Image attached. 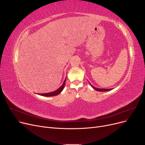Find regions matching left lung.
Returning a JSON list of instances; mask_svg holds the SVG:
<instances>
[{"label": "left lung", "mask_w": 145, "mask_h": 145, "mask_svg": "<svg viewBox=\"0 0 145 145\" xmlns=\"http://www.w3.org/2000/svg\"><path fill=\"white\" fill-rule=\"evenodd\" d=\"M90 83V85H91V86H92L95 90H96L97 91H99V92H105V91H109V90L112 89H99V88H96L94 87L92 85H91L90 83Z\"/></svg>", "instance_id": "left-lung-1"}]
</instances>
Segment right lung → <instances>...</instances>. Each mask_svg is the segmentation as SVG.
Instances as JSON below:
<instances>
[{
	"instance_id": "right-lung-1",
	"label": "right lung",
	"mask_w": 145,
	"mask_h": 145,
	"mask_svg": "<svg viewBox=\"0 0 145 145\" xmlns=\"http://www.w3.org/2000/svg\"><path fill=\"white\" fill-rule=\"evenodd\" d=\"M66 79L64 80L63 84L62 85L59 89H57L56 90L53 91V92H49V93H41V94H38L41 96H56L57 95H59L62 91L63 90L64 87H65V82H66Z\"/></svg>"
}]
</instances>
